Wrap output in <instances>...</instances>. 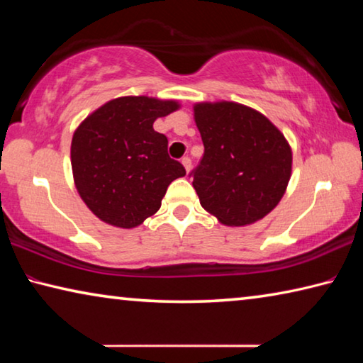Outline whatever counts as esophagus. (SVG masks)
Here are the masks:
<instances>
[{
  "mask_svg": "<svg viewBox=\"0 0 363 363\" xmlns=\"http://www.w3.org/2000/svg\"><path fill=\"white\" fill-rule=\"evenodd\" d=\"M181 163L184 164V168H186V171L189 173L190 168H192V160H190L189 157H184V158L181 160Z\"/></svg>",
  "mask_w": 363,
  "mask_h": 363,
  "instance_id": "obj_1",
  "label": "esophagus"
}]
</instances>
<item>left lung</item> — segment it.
Returning a JSON list of instances; mask_svg holds the SVG:
<instances>
[{"mask_svg":"<svg viewBox=\"0 0 363 363\" xmlns=\"http://www.w3.org/2000/svg\"><path fill=\"white\" fill-rule=\"evenodd\" d=\"M205 153L190 176L200 205L225 225H248L279 205L291 176V147L255 108L195 104Z\"/></svg>","mask_w":363,"mask_h":363,"instance_id":"1","label":"left lung"}]
</instances>
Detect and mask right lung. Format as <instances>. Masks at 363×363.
Here are the masks:
<instances>
[{
	"label": "right lung",
	"instance_id": "right-lung-1",
	"mask_svg": "<svg viewBox=\"0 0 363 363\" xmlns=\"http://www.w3.org/2000/svg\"><path fill=\"white\" fill-rule=\"evenodd\" d=\"M179 108L176 101L126 96L108 101L77 128L72 171L86 206L110 225L133 229L155 214L167 189L186 169L168 155L153 121Z\"/></svg>",
	"mask_w": 363,
	"mask_h": 363
}]
</instances>
